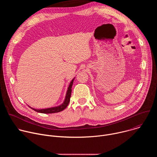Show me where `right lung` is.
<instances>
[{
    "label": "right lung",
    "mask_w": 157,
    "mask_h": 157,
    "mask_svg": "<svg viewBox=\"0 0 157 157\" xmlns=\"http://www.w3.org/2000/svg\"><path fill=\"white\" fill-rule=\"evenodd\" d=\"M75 78H74L72 81L70 82V85L68 87V89H67V91L66 93V96H65V98L64 100L63 101V102L57 106H55V107H49V108H45V109H34L33 107H31L30 106H29L32 109L34 110L35 111L37 112V113H42V114H52V113H59V112H61L62 110H63L67 106H68L70 101V98H71V88H72V86L73 84V81Z\"/></svg>",
    "instance_id": "obj_1"
}]
</instances>
